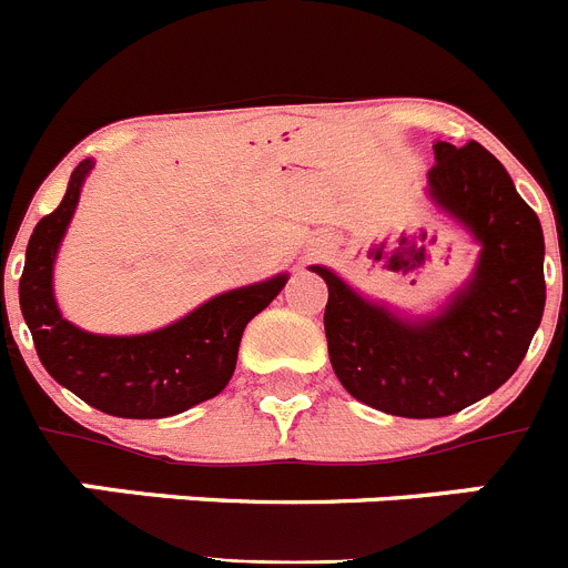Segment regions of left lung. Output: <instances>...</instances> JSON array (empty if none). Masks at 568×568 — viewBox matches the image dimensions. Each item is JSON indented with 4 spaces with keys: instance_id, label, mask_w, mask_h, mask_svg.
<instances>
[{
    "instance_id": "1",
    "label": "left lung",
    "mask_w": 568,
    "mask_h": 568,
    "mask_svg": "<svg viewBox=\"0 0 568 568\" xmlns=\"http://www.w3.org/2000/svg\"><path fill=\"white\" fill-rule=\"evenodd\" d=\"M433 199L480 241L469 287L433 321L409 324L327 267L329 361L353 398L400 418H444L511 378L544 318V230L504 164L478 142L435 144Z\"/></svg>"
}]
</instances>
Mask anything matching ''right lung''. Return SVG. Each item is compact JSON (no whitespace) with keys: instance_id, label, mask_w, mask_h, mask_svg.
Wrapping results in <instances>:
<instances>
[{"instance_id":"right-lung-1","label":"right lung","mask_w":568,"mask_h":568,"mask_svg":"<svg viewBox=\"0 0 568 568\" xmlns=\"http://www.w3.org/2000/svg\"><path fill=\"white\" fill-rule=\"evenodd\" d=\"M93 162L70 175L62 204L37 224L19 278V307L42 366L64 389L115 418H168L213 398L233 378L241 333L287 284V275L215 295L170 327L133 338L93 335L62 318L53 258Z\"/></svg>"}]
</instances>
